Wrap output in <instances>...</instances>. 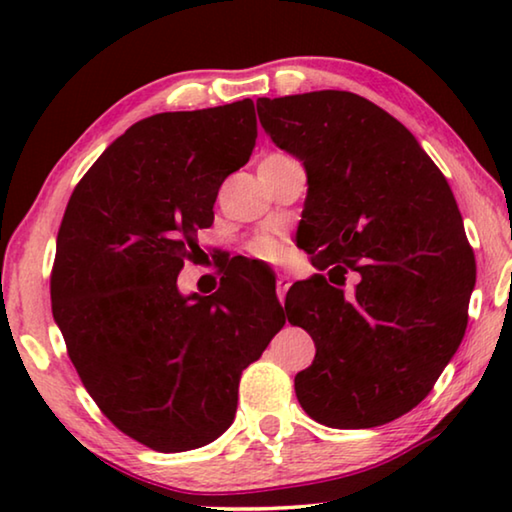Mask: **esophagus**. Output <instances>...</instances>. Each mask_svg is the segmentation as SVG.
Wrapping results in <instances>:
<instances>
[{"instance_id": "1", "label": "esophagus", "mask_w": 512, "mask_h": 512, "mask_svg": "<svg viewBox=\"0 0 512 512\" xmlns=\"http://www.w3.org/2000/svg\"><path fill=\"white\" fill-rule=\"evenodd\" d=\"M275 287H277V298H280V302H284V296H287V291L291 287V277L287 273H277Z\"/></svg>"}]
</instances>
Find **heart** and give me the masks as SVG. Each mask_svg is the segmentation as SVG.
<instances>
[{
  "label": "heart",
  "instance_id": "1",
  "mask_svg": "<svg viewBox=\"0 0 512 512\" xmlns=\"http://www.w3.org/2000/svg\"><path fill=\"white\" fill-rule=\"evenodd\" d=\"M275 250H277V246L273 244V241L264 239V241H259V244L255 246V255H259V257H273Z\"/></svg>",
  "mask_w": 512,
  "mask_h": 512
}]
</instances>
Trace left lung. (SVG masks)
<instances>
[{
    "instance_id": "8db88e82",
    "label": "left lung",
    "mask_w": 512,
    "mask_h": 512,
    "mask_svg": "<svg viewBox=\"0 0 512 512\" xmlns=\"http://www.w3.org/2000/svg\"><path fill=\"white\" fill-rule=\"evenodd\" d=\"M259 124L307 171L298 246L327 275L293 284L287 318L314 363L296 375L309 418L370 429L418 406L467 327L474 255L447 180L395 117L352 92L257 99ZM352 267L360 284L342 291Z\"/></svg>"
}]
</instances>
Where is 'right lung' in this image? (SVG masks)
<instances>
[{"instance_id":"add662e5","label":"right lung","mask_w":512,"mask_h":512,"mask_svg":"<svg viewBox=\"0 0 512 512\" xmlns=\"http://www.w3.org/2000/svg\"><path fill=\"white\" fill-rule=\"evenodd\" d=\"M257 140L250 99L160 112L117 137L60 223L51 309L103 415L155 452L203 447L235 420L239 377L287 323L241 280L180 293L219 187Z\"/></svg>"}]
</instances>
